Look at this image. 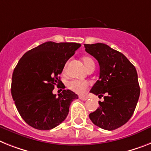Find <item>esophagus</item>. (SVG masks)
<instances>
[{"mask_svg":"<svg viewBox=\"0 0 151 151\" xmlns=\"http://www.w3.org/2000/svg\"><path fill=\"white\" fill-rule=\"evenodd\" d=\"M79 99H80V100H82V101H87V97H81H81H79Z\"/></svg>","mask_w":151,"mask_h":151,"instance_id":"obj_1","label":"esophagus"}]
</instances>
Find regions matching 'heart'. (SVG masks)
I'll return each mask as SVG.
<instances>
[{
  "label": "heart",
  "mask_w": 151,
  "mask_h": 151,
  "mask_svg": "<svg viewBox=\"0 0 151 151\" xmlns=\"http://www.w3.org/2000/svg\"><path fill=\"white\" fill-rule=\"evenodd\" d=\"M82 61H83V64H84L87 70L95 67L94 61L89 57H83L82 58ZM63 72L64 73L66 72V66L64 68ZM89 85V82L81 81H78V80H73L68 83V88L73 92L78 93V94H83V93H85Z\"/></svg>",
  "instance_id": "heart-1"
}]
</instances>
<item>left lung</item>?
<instances>
[{
	"label": "left lung",
	"mask_w": 151,
	"mask_h": 151,
	"mask_svg": "<svg viewBox=\"0 0 151 151\" xmlns=\"http://www.w3.org/2000/svg\"><path fill=\"white\" fill-rule=\"evenodd\" d=\"M84 47L100 65L99 80L90 92L99 97L105 95L89 117L101 128L115 130L130 120L136 108L140 92L136 68L122 53L107 44H84Z\"/></svg>",
	"instance_id": "8db88e82"
}]
</instances>
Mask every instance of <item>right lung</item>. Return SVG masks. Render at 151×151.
<instances>
[{
  "instance_id": "1",
  "label": "right lung",
  "mask_w": 151,
  "mask_h": 151,
  "mask_svg": "<svg viewBox=\"0 0 151 151\" xmlns=\"http://www.w3.org/2000/svg\"><path fill=\"white\" fill-rule=\"evenodd\" d=\"M81 46L78 43L47 41L26 52L14 70L11 94L23 120L34 128H54L64 121L70 105L78 96L63 90L56 97L55 85L66 62Z\"/></svg>"
}]
</instances>
